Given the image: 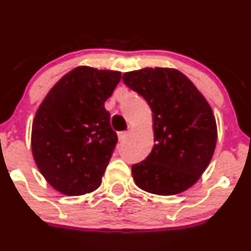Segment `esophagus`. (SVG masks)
I'll return each instance as SVG.
<instances>
[{
    "label": "esophagus",
    "instance_id": "34e87169",
    "mask_svg": "<svg viewBox=\"0 0 251 251\" xmlns=\"http://www.w3.org/2000/svg\"><path fill=\"white\" fill-rule=\"evenodd\" d=\"M119 141H125L128 137V131H124V132H119Z\"/></svg>",
    "mask_w": 251,
    "mask_h": 251
}]
</instances>
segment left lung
Returning <instances> with one entry per match:
<instances>
[{
  "instance_id": "8db88e82",
  "label": "left lung",
  "mask_w": 251,
  "mask_h": 251,
  "mask_svg": "<svg viewBox=\"0 0 251 251\" xmlns=\"http://www.w3.org/2000/svg\"><path fill=\"white\" fill-rule=\"evenodd\" d=\"M153 113L151 154L132 165L136 186L158 196L191 188L214 155L217 126L211 107L188 77L173 68H144L123 75Z\"/></svg>"
}]
</instances>
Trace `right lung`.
<instances>
[{"label":"right lung","mask_w":251,"mask_h":251,"mask_svg":"<svg viewBox=\"0 0 251 251\" xmlns=\"http://www.w3.org/2000/svg\"><path fill=\"white\" fill-rule=\"evenodd\" d=\"M120 78V72L81 65L40 104L32 121V156L55 191L82 196L100 186L118 142L104 102Z\"/></svg>","instance_id":"1"}]
</instances>
